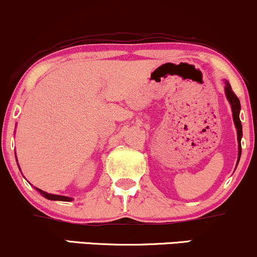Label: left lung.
Wrapping results in <instances>:
<instances>
[{"label": "left lung", "mask_w": 257, "mask_h": 257, "mask_svg": "<svg viewBox=\"0 0 257 257\" xmlns=\"http://www.w3.org/2000/svg\"><path fill=\"white\" fill-rule=\"evenodd\" d=\"M225 95L226 99L229 101L230 106H231V110H232V119H233V123H235V127L237 130V141H238V158H237V164L239 162L240 158V154H242V145H240V139H242V122H240L239 119V112H240V102L239 99L236 96L235 93L232 91V88L229 83V81L225 80Z\"/></svg>", "instance_id": "obj_1"}]
</instances>
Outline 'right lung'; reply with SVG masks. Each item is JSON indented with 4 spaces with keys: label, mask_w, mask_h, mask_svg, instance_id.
<instances>
[{
    "label": "right lung",
    "mask_w": 257,
    "mask_h": 257,
    "mask_svg": "<svg viewBox=\"0 0 257 257\" xmlns=\"http://www.w3.org/2000/svg\"><path fill=\"white\" fill-rule=\"evenodd\" d=\"M19 169H20V167H19ZM36 189H37L38 192L40 193L41 195L44 196V198H45V199H49V200H55V201H57V200H58V201H72V200H74V199L70 198V196L58 195V194H50V193L41 191V189L37 188V187H36Z\"/></svg>",
    "instance_id": "add662e5"
}]
</instances>
